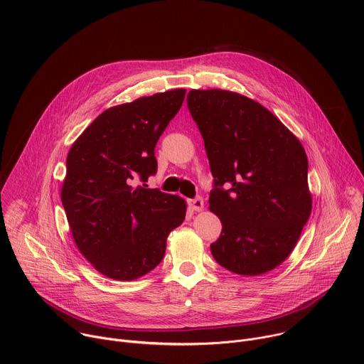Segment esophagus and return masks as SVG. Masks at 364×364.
<instances>
[{"label":"esophagus","mask_w":364,"mask_h":364,"mask_svg":"<svg viewBox=\"0 0 364 364\" xmlns=\"http://www.w3.org/2000/svg\"><path fill=\"white\" fill-rule=\"evenodd\" d=\"M188 205L190 209L194 212H201L204 209V201L201 197H196L193 200H188Z\"/></svg>","instance_id":"1"}]
</instances>
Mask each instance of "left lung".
<instances>
[{
    "mask_svg": "<svg viewBox=\"0 0 364 364\" xmlns=\"http://www.w3.org/2000/svg\"><path fill=\"white\" fill-rule=\"evenodd\" d=\"M187 107L215 177L209 209L223 226L212 255L237 275H264L291 255L313 209L305 149L271 111L237 92L191 89Z\"/></svg>",
    "mask_w": 364,
    "mask_h": 364,
    "instance_id": "1",
    "label": "left lung"
}]
</instances>
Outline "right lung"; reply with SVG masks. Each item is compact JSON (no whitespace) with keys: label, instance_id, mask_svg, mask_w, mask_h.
I'll use <instances>...</instances> for the list:
<instances>
[{"label":"right lung","instance_id":"obj_1","mask_svg":"<svg viewBox=\"0 0 364 364\" xmlns=\"http://www.w3.org/2000/svg\"><path fill=\"white\" fill-rule=\"evenodd\" d=\"M184 95L173 89L103 111L68 154L62 203L73 240L111 279L151 272L163 261L168 233L184 222V198L135 186L157 171L155 145Z\"/></svg>","mask_w":364,"mask_h":364}]
</instances>
